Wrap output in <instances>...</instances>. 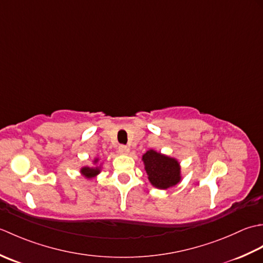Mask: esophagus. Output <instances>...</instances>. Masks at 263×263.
<instances>
[{
    "instance_id": "34e87169",
    "label": "esophagus",
    "mask_w": 263,
    "mask_h": 263,
    "mask_svg": "<svg viewBox=\"0 0 263 263\" xmlns=\"http://www.w3.org/2000/svg\"><path fill=\"white\" fill-rule=\"evenodd\" d=\"M128 152H130V148H128L127 146H124V144H121V146L119 147V153L122 155H127Z\"/></svg>"
}]
</instances>
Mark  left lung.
<instances>
[{
    "instance_id": "left-lung-1",
    "label": "left lung",
    "mask_w": 263,
    "mask_h": 263,
    "mask_svg": "<svg viewBox=\"0 0 263 263\" xmlns=\"http://www.w3.org/2000/svg\"><path fill=\"white\" fill-rule=\"evenodd\" d=\"M148 180L155 187L167 190L181 181V166L177 159L150 149L142 156Z\"/></svg>"
}]
</instances>
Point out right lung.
<instances>
[{
  "label": "right lung",
  "mask_w": 263,
  "mask_h": 263,
  "mask_svg": "<svg viewBox=\"0 0 263 263\" xmlns=\"http://www.w3.org/2000/svg\"><path fill=\"white\" fill-rule=\"evenodd\" d=\"M98 161V158H96L93 160V163L96 164ZM80 173L81 174L87 177V178H92L95 176H97L99 173H100V166H95V167H89V166H85L82 167V168L80 170Z\"/></svg>",
  "instance_id": "right-lung-1"
}]
</instances>
